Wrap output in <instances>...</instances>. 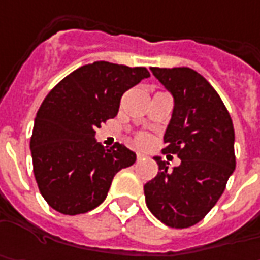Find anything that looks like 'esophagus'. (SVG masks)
I'll list each match as a JSON object with an SVG mask.
<instances>
[{"mask_svg": "<svg viewBox=\"0 0 260 260\" xmlns=\"http://www.w3.org/2000/svg\"><path fill=\"white\" fill-rule=\"evenodd\" d=\"M142 157H144V154H141V152H138V154H137V158H138V159H141Z\"/></svg>", "mask_w": 260, "mask_h": 260, "instance_id": "esophagus-1", "label": "esophagus"}]
</instances>
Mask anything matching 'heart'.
<instances>
[{"instance_id": "heart-1", "label": "heart", "mask_w": 260, "mask_h": 260, "mask_svg": "<svg viewBox=\"0 0 260 260\" xmlns=\"http://www.w3.org/2000/svg\"><path fill=\"white\" fill-rule=\"evenodd\" d=\"M147 141H148V138L145 137V135H141V137L138 138V144H141V145H142V144H145Z\"/></svg>"}]
</instances>
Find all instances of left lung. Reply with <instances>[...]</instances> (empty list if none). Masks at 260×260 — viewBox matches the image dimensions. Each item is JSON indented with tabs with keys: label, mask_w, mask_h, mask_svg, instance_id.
<instances>
[{
	"label": "left lung",
	"mask_w": 260,
	"mask_h": 260,
	"mask_svg": "<svg viewBox=\"0 0 260 260\" xmlns=\"http://www.w3.org/2000/svg\"><path fill=\"white\" fill-rule=\"evenodd\" d=\"M174 98L164 134V152L181 164L168 171L158 164L155 178L144 185L149 211L170 228L194 226L214 207L235 171V129L224 103L213 86L190 68H151Z\"/></svg>",
	"instance_id": "8db88e82"
}]
</instances>
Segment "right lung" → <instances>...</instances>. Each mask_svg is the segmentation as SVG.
I'll list each match as a JSON object with an SVG mask.
<instances>
[{
    "label": "right lung",
    "instance_id": "obj_1",
    "mask_svg": "<svg viewBox=\"0 0 260 260\" xmlns=\"http://www.w3.org/2000/svg\"><path fill=\"white\" fill-rule=\"evenodd\" d=\"M147 77L145 68L94 61L72 72L46 96L30 149L39 190L51 209L69 216L93 210L106 199L115 174L135 162L129 148H105L94 134L118 115L122 94Z\"/></svg>",
    "mask_w": 260,
    "mask_h": 260
}]
</instances>
